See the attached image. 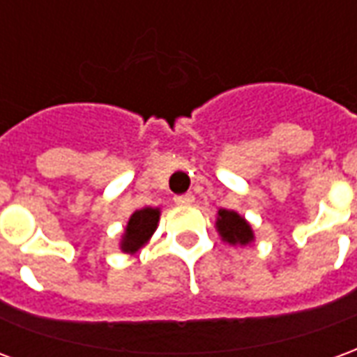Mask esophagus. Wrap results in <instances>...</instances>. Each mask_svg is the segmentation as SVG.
<instances>
[{
	"label": "esophagus",
	"instance_id": "34e87169",
	"mask_svg": "<svg viewBox=\"0 0 357 357\" xmlns=\"http://www.w3.org/2000/svg\"><path fill=\"white\" fill-rule=\"evenodd\" d=\"M174 201L178 202V204H193L195 197L191 193H185V195H179V197H176Z\"/></svg>",
	"mask_w": 357,
	"mask_h": 357
}]
</instances>
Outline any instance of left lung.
I'll return each instance as SVG.
<instances>
[{
  "instance_id": "left-lung-1",
  "label": "left lung",
  "mask_w": 357,
  "mask_h": 357,
  "mask_svg": "<svg viewBox=\"0 0 357 357\" xmlns=\"http://www.w3.org/2000/svg\"><path fill=\"white\" fill-rule=\"evenodd\" d=\"M216 229L224 243H229L233 247H247L250 243H255V231L252 225L248 224L245 216H241L235 210H218L216 216Z\"/></svg>"
}]
</instances>
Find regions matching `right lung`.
Wrapping results in <instances>:
<instances>
[{"label": "right lung", "mask_w": 357, "mask_h": 357, "mask_svg": "<svg viewBox=\"0 0 357 357\" xmlns=\"http://www.w3.org/2000/svg\"><path fill=\"white\" fill-rule=\"evenodd\" d=\"M158 220H160V208L145 206L135 210L120 237V250L124 255H135L139 248L145 247L158 227Z\"/></svg>", "instance_id": "1"}]
</instances>
